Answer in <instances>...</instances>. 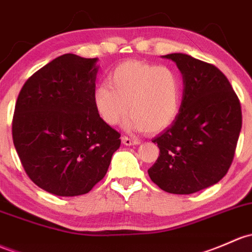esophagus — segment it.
<instances>
[{"label": "esophagus", "mask_w": 252, "mask_h": 252, "mask_svg": "<svg viewBox=\"0 0 252 252\" xmlns=\"http://www.w3.org/2000/svg\"><path fill=\"white\" fill-rule=\"evenodd\" d=\"M122 142H123L126 146H133V145H139L140 141L137 139H131L128 136H122Z\"/></svg>", "instance_id": "obj_1"}]
</instances>
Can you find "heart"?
Here are the masks:
<instances>
[{"label":"heart","instance_id":"1","mask_svg":"<svg viewBox=\"0 0 252 252\" xmlns=\"http://www.w3.org/2000/svg\"><path fill=\"white\" fill-rule=\"evenodd\" d=\"M182 84L166 66L142 62L118 65L94 92L96 112L108 126H117L130 116L128 126L146 133H158L176 119L181 108Z\"/></svg>","mask_w":252,"mask_h":252}]
</instances>
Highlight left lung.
<instances>
[{"label":"left lung","mask_w":252,"mask_h":252,"mask_svg":"<svg viewBox=\"0 0 252 252\" xmlns=\"http://www.w3.org/2000/svg\"><path fill=\"white\" fill-rule=\"evenodd\" d=\"M184 78L177 117L152 140L159 157L148 169L160 189L190 194L217 184L228 171L242 129V107L226 76L187 54L164 55Z\"/></svg>","instance_id":"obj_1"}]
</instances>
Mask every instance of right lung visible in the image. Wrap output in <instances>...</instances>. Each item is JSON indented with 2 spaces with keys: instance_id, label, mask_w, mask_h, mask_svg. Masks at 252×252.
<instances>
[{
  "instance_id": "right-lung-1",
  "label": "right lung",
  "mask_w": 252,
  "mask_h": 252,
  "mask_svg": "<svg viewBox=\"0 0 252 252\" xmlns=\"http://www.w3.org/2000/svg\"><path fill=\"white\" fill-rule=\"evenodd\" d=\"M97 59L63 54L36 71L18 95L13 144L31 181L60 197L86 194L104 179L121 134L93 101Z\"/></svg>"
}]
</instances>
